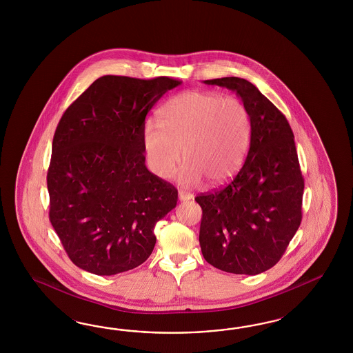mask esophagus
Returning a JSON list of instances; mask_svg holds the SVG:
<instances>
[{
    "label": "esophagus",
    "mask_w": 353,
    "mask_h": 353,
    "mask_svg": "<svg viewBox=\"0 0 353 353\" xmlns=\"http://www.w3.org/2000/svg\"><path fill=\"white\" fill-rule=\"evenodd\" d=\"M179 198H180V201H190L192 198V195L190 192L180 190V192H179Z\"/></svg>",
    "instance_id": "obj_1"
}]
</instances>
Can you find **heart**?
Instances as JSON below:
<instances>
[{
  "label": "heart",
  "instance_id": "heart-1",
  "mask_svg": "<svg viewBox=\"0 0 353 353\" xmlns=\"http://www.w3.org/2000/svg\"><path fill=\"white\" fill-rule=\"evenodd\" d=\"M159 125L148 121L143 148L150 170L170 179L185 161L179 180L192 186L207 179L212 185L234 176L246 158L251 118L242 101L201 92L171 98L159 111Z\"/></svg>",
  "mask_w": 353,
  "mask_h": 353
}]
</instances>
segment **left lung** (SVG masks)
I'll list each match as a JSON object with an SVG mask.
<instances>
[{"instance_id": "left-lung-1", "label": "left lung", "mask_w": 353, "mask_h": 353, "mask_svg": "<svg viewBox=\"0 0 353 353\" xmlns=\"http://www.w3.org/2000/svg\"><path fill=\"white\" fill-rule=\"evenodd\" d=\"M234 90L251 118L246 161L226 186L195 198L202 207L199 243L207 263L255 276L274 267L301 223L304 179L286 117L245 79L204 81Z\"/></svg>"}]
</instances>
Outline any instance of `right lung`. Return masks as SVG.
Masks as SVG:
<instances>
[{"label":"right lung","mask_w":353,"mask_h":353,"mask_svg":"<svg viewBox=\"0 0 353 353\" xmlns=\"http://www.w3.org/2000/svg\"><path fill=\"white\" fill-rule=\"evenodd\" d=\"M180 84L102 76L64 111L46 176L49 219L76 267L112 276L151 255L154 228L176 207L177 189L145 165V119Z\"/></svg>","instance_id":"obj_1"}]
</instances>
